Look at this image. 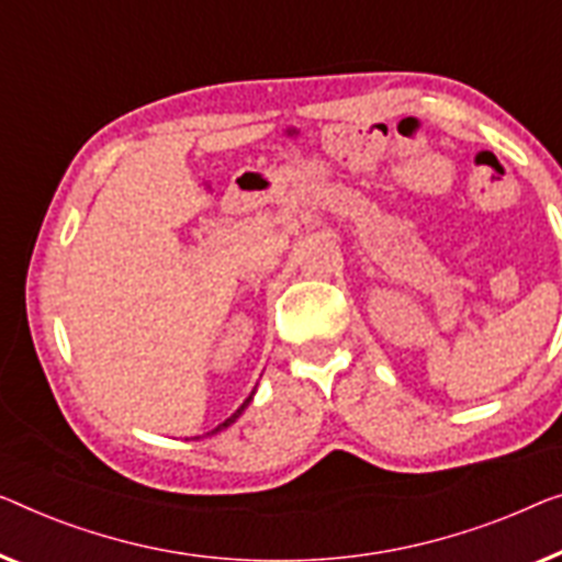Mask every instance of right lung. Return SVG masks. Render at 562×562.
I'll use <instances>...</instances> for the list:
<instances>
[{
	"instance_id": "add662e5",
	"label": "right lung",
	"mask_w": 562,
	"mask_h": 562,
	"mask_svg": "<svg viewBox=\"0 0 562 562\" xmlns=\"http://www.w3.org/2000/svg\"><path fill=\"white\" fill-rule=\"evenodd\" d=\"M252 396H255V391L252 393H249V398L245 401V404H241L239 408H237V412H234L229 418H227V422H222L220 426H216V429H212V431H206V437H212V434H220V431H224V429H227V426H232L234 422H237V418L241 416V414H245V408L249 406V401H252ZM199 439V437H196Z\"/></svg>"
}]
</instances>
